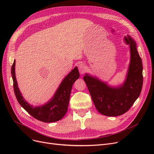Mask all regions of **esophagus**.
Masks as SVG:
<instances>
[{
  "mask_svg": "<svg viewBox=\"0 0 154 154\" xmlns=\"http://www.w3.org/2000/svg\"><path fill=\"white\" fill-rule=\"evenodd\" d=\"M79 72H80V74H83L87 70V66L83 63H80L79 65Z\"/></svg>",
  "mask_w": 154,
  "mask_h": 154,
  "instance_id": "obj_1",
  "label": "esophagus"
}]
</instances>
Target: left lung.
<instances>
[{
    "label": "left lung",
    "instance_id": "left-lung-1",
    "mask_svg": "<svg viewBox=\"0 0 154 154\" xmlns=\"http://www.w3.org/2000/svg\"><path fill=\"white\" fill-rule=\"evenodd\" d=\"M125 41L130 45L131 59L127 79L122 86L112 88L88 74L84 77L97 110L106 116L116 117L125 114L132 106L142 91L143 67L141 58L134 40L127 35Z\"/></svg>",
    "mask_w": 154,
    "mask_h": 154
}]
</instances>
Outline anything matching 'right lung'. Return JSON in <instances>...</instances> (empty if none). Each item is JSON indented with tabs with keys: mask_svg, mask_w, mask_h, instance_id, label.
Returning <instances> with one entry per match:
<instances>
[{
	"mask_svg": "<svg viewBox=\"0 0 154 154\" xmlns=\"http://www.w3.org/2000/svg\"><path fill=\"white\" fill-rule=\"evenodd\" d=\"M15 64L14 60L11 74L14 93L20 106L30 116L43 122H54L62 119L67 111L72 85L80 75L77 67H75L63 80L50 102L44 106L34 107L25 101L19 89L15 75Z\"/></svg>",
	"mask_w": 154,
	"mask_h": 154,
	"instance_id": "obj_1",
	"label": "right lung"
}]
</instances>
